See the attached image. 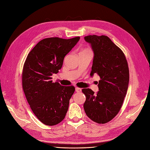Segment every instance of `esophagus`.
<instances>
[{
    "instance_id": "1",
    "label": "esophagus",
    "mask_w": 150,
    "mask_h": 150,
    "mask_svg": "<svg viewBox=\"0 0 150 150\" xmlns=\"http://www.w3.org/2000/svg\"><path fill=\"white\" fill-rule=\"evenodd\" d=\"M75 91H76V92H81V89L80 88H77L76 87L75 88Z\"/></svg>"
}]
</instances>
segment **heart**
Returning <instances> with one entry per match:
<instances>
[{"label":"heart","instance_id":"obj_1","mask_svg":"<svg viewBox=\"0 0 150 150\" xmlns=\"http://www.w3.org/2000/svg\"><path fill=\"white\" fill-rule=\"evenodd\" d=\"M81 52H90V51H89V50L86 49V50H83Z\"/></svg>","mask_w":150,"mask_h":150}]
</instances>
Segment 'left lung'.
Returning <instances> with one entry per match:
<instances>
[{
    "label": "left lung",
    "mask_w": 150,
    "mask_h": 150,
    "mask_svg": "<svg viewBox=\"0 0 150 150\" xmlns=\"http://www.w3.org/2000/svg\"><path fill=\"white\" fill-rule=\"evenodd\" d=\"M94 53L91 76L100 77L96 94L91 89H83L86 99L83 105L87 116L94 122L104 124L119 113L127 94L129 68L123 51L107 36L84 37Z\"/></svg>",
    "instance_id": "1"
}]
</instances>
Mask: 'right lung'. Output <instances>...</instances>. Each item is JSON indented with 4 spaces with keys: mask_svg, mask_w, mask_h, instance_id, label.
Masks as SVG:
<instances>
[{
    "mask_svg": "<svg viewBox=\"0 0 150 150\" xmlns=\"http://www.w3.org/2000/svg\"><path fill=\"white\" fill-rule=\"evenodd\" d=\"M80 38L43 39L30 52L23 64L22 83L25 97L34 114L46 125L59 123L67 112L75 87L53 83L52 75L59 72L65 56Z\"/></svg>",
    "mask_w": 150,
    "mask_h": 150,
    "instance_id": "right-lung-1",
    "label": "right lung"
}]
</instances>
